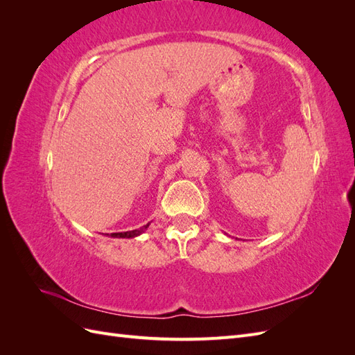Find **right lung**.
Returning a JSON list of instances; mask_svg holds the SVG:
<instances>
[{
    "label": "right lung",
    "mask_w": 355,
    "mask_h": 355,
    "mask_svg": "<svg viewBox=\"0 0 355 355\" xmlns=\"http://www.w3.org/2000/svg\"><path fill=\"white\" fill-rule=\"evenodd\" d=\"M148 227H149V223H148V225H144L142 228L133 230V231H125V232H112V234H111V237H114V239H135V237H137V235H141L142 232H145ZM106 235H110V234H106Z\"/></svg>",
    "instance_id": "add662e5"
}]
</instances>
